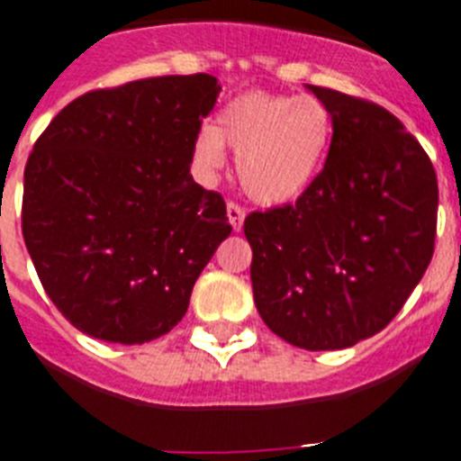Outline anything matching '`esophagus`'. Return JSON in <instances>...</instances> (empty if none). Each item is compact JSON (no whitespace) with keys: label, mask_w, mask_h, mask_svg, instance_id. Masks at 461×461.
<instances>
[{"label":"esophagus","mask_w":461,"mask_h":461,"mask_svg":"<svg viewBox=\"0 0 461 461\" xmlns=\"http://www.w3.org/2000/svg\"><path fill=\"white\" fill-rule=\"evenodd\" d=\"M227 218H230L234 231H241L243 220H246V208L239 206V203H234V202H230L227 203Z\"/></svg>","instance_id":"34e87169"}]
</instances>
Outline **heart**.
Listing matches in <instances>:
<instances>
[{
    "instance_id": "1",
    "label": "heart",
    "mask_w": 461,
    "mask_h": 461,
    "mask_svg": "<svg viewBox=\"0 0 461 461\" xmlns=\"http://www.w3.org/2000/svg\"><path fill=\"white\" fill-rule=\"evenodd\" d=\"M331 141V115L315 97L250 90L230 99L192 143L203 178L225 169L230 146L243 190L262 203L302 197L318 178Z\"/></svg>"
}]
</instances>
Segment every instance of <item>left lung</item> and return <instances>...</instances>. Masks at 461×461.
I'll list each match as a JSON object with an SVG mask.
<instances>
[{"label": "left lung", "instance_id": "obj_1", "mask_svg": "<svg viewBox=\"0 0 461 461\" xmlns=\"http://www.w3.org/2000/svg\"><path fill=\"white\" fill-rule=\"evenodd\" d=\"M308 90L331 115L325 167L297 202L255 211L243 231L267 327L297 348L341 350L390 325L429 267L438 185L390 111Z\"/></svg>", "mask_w": 461, "mask_h": 461}]
</instances>
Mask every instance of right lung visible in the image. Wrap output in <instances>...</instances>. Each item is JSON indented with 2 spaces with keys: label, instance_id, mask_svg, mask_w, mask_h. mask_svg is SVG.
I'll return each mask as SVG.
<instances>
[{
  "label": "right lung",
  "instance_id": "add662e5",
  "mask_svg": "<svg viewBox=\"0 0 461 461\" xmlns=\"http://www.w3.org/2000/svg\"><path fill=\"white\" fill-rule=\"evenodd\" d=\"M220 90L192 74L86 92L34 143L23 236L46 294L83 334L136 346L185 315L231 231L225 199L190 174Z\"/></svg>",
  "mask_w": 461,
  "mask_h": 461
}]
</instances>
